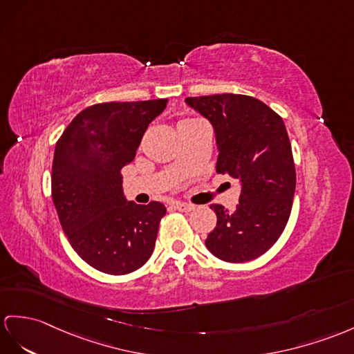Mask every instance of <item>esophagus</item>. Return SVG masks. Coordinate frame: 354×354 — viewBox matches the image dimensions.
<instances>
[{"instance_id": "esophagus-1", "label": "esophagus", "mask_w": 354, "mask_h": 354, "mask_svg": "<svg viewBox=\"0 0 354 354\" xmlns=\"http://www.w3.org/2000/svg\"><path fill=\"white\" fill-rule=\"evenodd\" d=\"M174 209L180 212H191L195 209V205L189 204V203H174Z\"/></svg>"}]
</instances>
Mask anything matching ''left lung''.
Masks as SVG:
<instances>
[{"instance_id": "8db88e82", "label": "left lung", "mask_w": 354, "mask_h": 354, "mask_svg": "<svg viewBox=\"0 0 354 354\" xmlns=\"http://www.w3.org/2000/svg\"><path fill=\"white\" fill-rule=\"evenodd\" d=\"M185 102L213 126L219 151L216 172L240 183L234 212L210 205L218 222L205 246L228 263L255 260L279 239L291 213L296 168L286 124L266 103L242 94Z\"/></svg>"}]
</instances>
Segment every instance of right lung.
Listing matches in <instances>:
<instances>
[{
    "mask_svg": "<svg viewBox=\"0 0 354 354\" xmlns=\"http://www.w3.org/2000/svg\"><path fill=\"white\" fill-rule=\"evenodd\" d=\"M168 99L97 103L81 111L55 145L53 200L75 252L108 274L140 269L153 254L165 205L127 201L122 168Z\"/></svg>",
    "mask_w": 354,
    "mask_h": 354,
    "instance_id": "add662e5",
    "label": "right lung"
}]
</instances>
